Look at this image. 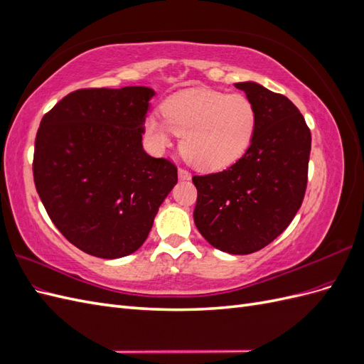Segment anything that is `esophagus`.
<instances>
[{
  "label": "esophagus",
  "mask_w": 364,
  "mask_h": 364,
  "mask_svg": "<svg viewBox=\"0 0 364 364\" xmlns=\"http://www.w3.org/2000/svg\"><path fill=\"white\" fill-rule=\"evenodd\" d=\"M179 179L181 181H190L191 179V173L183 170V168H179Z\"/></svg>",
  "instance_id": "obj_1"
}]
</instances>
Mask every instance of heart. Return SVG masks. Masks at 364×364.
I'll return each instance as SVG.
<instances>
[{
    "instance_id": "heart-1",
    "label": "heart",
    "mask_w": 364,
    "mask_h": 364,
    "mask_svg": "<svg viewBox=\"0 0 364 364\" xmlns=\"http://www.w3.org/2000/svg\"><path fill=\"white\" fill-rule=\"evenodd\" d=\"M162 112L164 118H146L144 129L151 146L165 149L173 134L179 135L185 159L203 170L235 162L249 149L257 127L255 107L241 94L182 91L164 103Z\"/></svg>"
}]
</instances>
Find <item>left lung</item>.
<instances>
[{"label":"left lung","mask_w":364,"mask_h":364,"mask_svg":"<svg viewBox=\"0 0 364 364\" xmlns=\"http://www.w3.org/2000/svg\"><path fill=\"white\" fill-rule=\"evenodd\" d=\"M257 111L246 153L229 168L194 176V223L209 245L234 255L266 247L302 205L311 134L287 97L255 82L235 83Z\"/></svg>","instance_id":"left-lung-1"}]
</instances>
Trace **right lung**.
I'll return each instance as SVG.
<instances>
[{"instance_id":"obj_1","label":"right lung","mask_w":364,"mask_h":364,"mask_svg":"<svg viewBox=\"0 0 364 364\" xmlns=\"http://www.w3.org/2000/svg\"><path fill=\"white\" fill-rule=\"evenodd\" d=\"M155 91L94 87L63 97L43 115L33 176L62 235L90 255L114 259L144 243L178 168L142 149Z\"/></svg>"}]
</instances>
